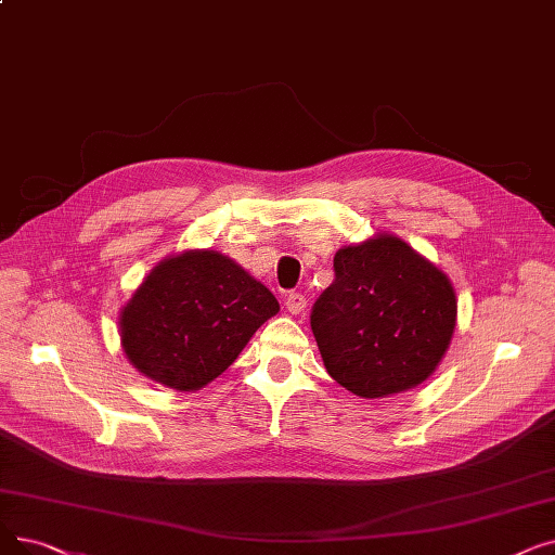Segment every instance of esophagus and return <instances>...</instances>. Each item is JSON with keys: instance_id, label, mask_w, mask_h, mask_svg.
<instances>
[{"instance_id": "obj_1", "label": "esophagus", "mask_w": 555, "mask_h": 555, "mask_svg": "<svg viewBox=\"0 0 555 555\" xmlns=\"http://www.w3.org/2000/svg\"><path fill=\"white\" fill-rule=\"evenodd\" d=\"M306 306H308V301L299 293L287 295V299H285V308H287V312H291V315H301V312L306 310Z\"/></svg>"}]
</instances>
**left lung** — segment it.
<instances>
[{
	"instance_id": "1",
	"label": "left lung",
	"mask_w": 555,
	"mask_h": 555,
	"mask_svg": "<svg viewBox=\"0 0 555 555\" xmlns=\"http://www.w3.org/2000/svg\"><path fill=\"white\" fill-rule=\"evenodd\" d=\"M333 268L335 281L310 312L326 372L363 399L417 388L453 337L449 276L392 233L337 249Z\"/></svg>"
}]
</instances>
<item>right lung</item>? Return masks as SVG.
<instances>
[{
    "mask_svg": "<svg viewBox=\"0 0 555 555\" xmlns=\"http://www.w3.org/2000/svg\"><path fill=\"white\" fill-rule=\"evenodd\" d=\"M276 312V297L233 258L188 249L163 258L119 308V343L140 374L195 392Z\"/></svg>",
    "mask_w": 555,
    "mask_h": 555,
    "instance_id": "obj_1",
    "label": "right lung"
}]
</instances>
